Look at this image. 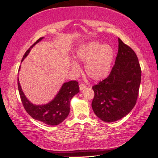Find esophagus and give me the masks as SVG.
I'll return each mask as SVG.
<instances>
[{"label":"esophagus","instance_id":"obj_1","mask_svg":"<svg viewBox=\"0 0 158 158\" xmlns=\"http://www.w3.org/2000/svg\"><path fill=\"white\" fill-rule=\"evenodd\" d=\"M85 87H86V85H85L84 84H80L79 85V88H80V90H83L85 88Z\"/></svg>","mask_w":158,"mask_h":158}]
</instances>
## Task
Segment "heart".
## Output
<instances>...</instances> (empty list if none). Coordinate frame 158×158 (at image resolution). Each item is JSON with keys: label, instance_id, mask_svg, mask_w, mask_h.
I'll return each instance as SVG.
<instances>
[{"label": "heart", "instance_id": "b5f03b06", "mask_svg": "<svg viewBox=\"0 0 158 158\" xmlns=\"http://www.w3.org/2000/svg\"><path fill=\"white\" fill-rule=\"evenodd\" d=\"M114 52L109 45L92 41L81 45L76 51L74 58L85 64V72L88 77L95 81L102 80L108 76L114 60ZM71 69L77 73L80 66L71 61Z\"/></svg>", "mask_w": 158, "mask_h": 158}]
</instances>
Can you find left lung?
<instances>
[{
  "mask_svg": "<svg viewBox=\"0 0 158 158\" xmlns=\"http://www.w3.org/2000/svg\"><path fill=\"white\" fill-rule=\"evenodd\" d=\"M118 40V52L111 73L92 87L94 112L107 123L117 121L131 111L141 82V69L136 53L121 39Z\"/></svg>",
  "mask_w": 158,
  "mask_h": 158,
  "instance_id": "obj_1",
  "label": "left lung"
}]
</instances>
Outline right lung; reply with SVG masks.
Returning <instances> with one entry per match:
<instances>
[{
	"instance_id": "add662e5",
	"label": "right lung",
	"mask_w": 158,
	"mask_h": 158,
	"mask_svg": "<svg viewBox=\"0 0 158 158\" xmlns=\"http://www.w3.org/2000/svg\"><path fill=\"white\" fill-rule=\"evenodd\" d=\"M44 38H40L28 49L23 55L22 62L29 55L33 47ZM20 68L21 66L19 68V71ZM18 86L23 106L27 113L33 118L50 126L57 125L65 120L70 113V103L72 98L80 92L78 82L75 80L70 81L63 83L55 98L49 103L42 105H35L32 103L23 92L18 78Z\"/></svg>"
}]
</instances>
